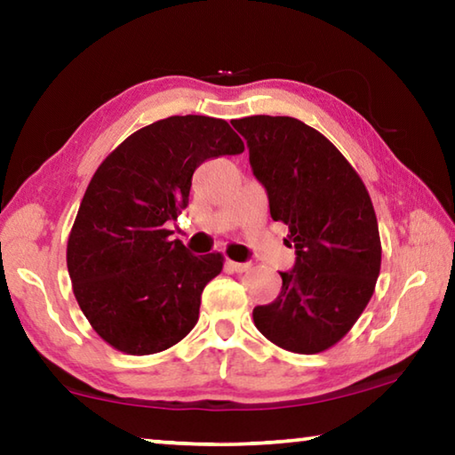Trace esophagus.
<instances>
[{
    "label": "esophagus",
    "instance_id": "obj_1",
    "mask_svg": "<svg viewBox=\"0 0 455 455\" xmlns=\"http://www.w3.org/2000/svg\"><path fill=\"white\" fill-rule=\"evenodd\" d=\"M227 267L228 268H233L235 273H246V271H251L252 268V265L251 263H236V260H227Z\"/></svg>",
    "mask_w": 455,
    "mask_h": 455
}]
</instances>
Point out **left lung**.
Returning a JSON list of instances; mask_svg holds the SVG:
<instances>
[{"label":"left lung","instance_id":"obj_1","mask_svg":"<svg viewBox=\"0 0 455 455\" xmlns=\"http://www.w3.org/2000/svg\"><path fill=\"white\" fill-rule=\"evenodd\" d=\"M233 126L297 252L279 297L255 307L252 319L281 349L321 353L349 333L375 291L381 241L371 198L347 158L305 122L249 116Z\"/></svg>","mask_w":455,"mask_h":455}]
</instances>
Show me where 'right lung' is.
I'll return each mask as SVG.
<instances>
[{
	"label": "right lung",
	"mask_w": 455,
	"mask_h": 455,
	"mask_svg": "<svg viewBox=\"0 0 455 455\" xmlns=\"http://www.w3.org/2000/svg\"><path fill=\"white\" fill-rule=\"evenodd\" d=\"M228 122L171 116L130 134L98 166L68 238V273L82 313L114 349L152 355L187 337L220 252L192 255L168 220L188 206L192 174L241 154Z\"/></svg>",
	"instance_id": "add662e5"
}]
</instances>
